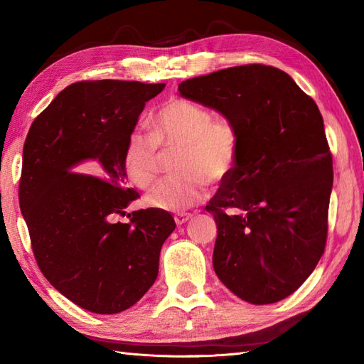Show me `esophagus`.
Masks as SVG:
<instances>
[{
	"instance_id": "obj_1",
	"label": "esophagus",
	"mask_w": 364,
	"mask_h": 364,
	"mask_svg": "<svg viewBox=\"0 0 364 364\" xmlns=\"http://www.w3.org/2000/svg\"><path fill=\"white\" fill-rule=\"evenodd\" d=\"M192 215H194V214H191V213H176L173 215V219L176 222V225H183V223H186L189 219H192Z\"/></svg>"
}]
</instances>
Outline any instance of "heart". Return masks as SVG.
<instances>
[{"label":"heart","instance_id":"b5f03b06","mask_svg":"<svg viewBox=\"0 0 364 364\" xmlns=\"http://www.w3.org/2000/svg\"><path fill=\"white\" fill-rule=\"evenodd\" d=\"M151 134L131 131L123 146V168L139 189H149L161 166L159 149L178 150L173 178L151 189L145 202L167 211H183L208 194V180L218 183L233 170L239 133L233 122L213 117L208 107L186 98H172L150 120Z\"/></svg>","mask_w":364,"mask_h":364}]
</instances>
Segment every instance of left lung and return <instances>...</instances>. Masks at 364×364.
Instances as JSON below:
<instances>
[{"mask_svg":"<svg viewBox=\"0 0 364 364\" xmlns=\"http://www.w3.org/2000/svg\"><path fill=\"white\" fill-rule=\"evenodd\" d=\"M178 90L239 133L236 164L206 205L218 223L215 274L249 304L286 299L327 242L333 164L318 105L288 73L262 64L197 76Z\"/></svg>","mask_w":364,"mask_h":364,"instance_id":"1","label":"left lung"}]
</instances>
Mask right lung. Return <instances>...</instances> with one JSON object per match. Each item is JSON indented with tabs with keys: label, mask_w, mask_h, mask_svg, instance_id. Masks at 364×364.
<instances>
[{
	"label": "right lung",
	"mask_w": 364,
	"mask_h": 364,
	"mask_svg": "<svg viewBox=\"0 0 364 364\" xmlns=\"http://www.w3.org/2000/svg\"><path fill=\"white\" fill-rule=\"evenodd\" d=\"M166 84L80 81L38 114L23 146L20 210L38 269L84 310H128L158 277L175 220L149 208L115 215L139 198L125 188L123 146L145 103ZM90 171V174H82Z\"/></svg>",
	"instance_id": "1"
}]
</instances>
